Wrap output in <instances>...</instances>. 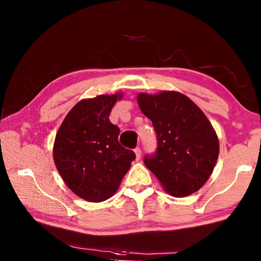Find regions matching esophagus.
Returning a JSON list of instances; mask_svg holds the SVG:
<instances>
[{"label":"esophagus","instance_id":"34e87169","mask_svg":"<svg viewBox=\"0 0 261 261\" xmlns=\"http://www.w3.org/2000/svg\"><path fill=\"white\" fill-rule=\"evenodd\" d=\"M134 152H135V154H136V159H137V160H139V159H140V155H141V151H140V148H139V147L135 148V149H134Z\"/></svg>","mask_w":261,"mask_h":261}]
</instances>
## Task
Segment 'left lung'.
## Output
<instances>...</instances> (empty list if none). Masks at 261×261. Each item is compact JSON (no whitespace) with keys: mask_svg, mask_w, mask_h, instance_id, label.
I'll return each mask as SVG.
<instances>
[{"mask_svg":"<svg viewBox=\"0 0 261 261\" xmlns=\"http://www.w3.org/2000/svg\"><path fill=\"white\" fill-rule=\"evenodd\" d=\"M139 108L152 121L158 149L144 163L161 187L174 197H187L202 188L219 158V138L204 112L176 91L139 93Z\"/></svg>","mask_w":261,"mask_h":261,"instance_id":"8db88e82","label":"left lung"}]
</instances>
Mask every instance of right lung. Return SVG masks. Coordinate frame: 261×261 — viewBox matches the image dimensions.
<instances>
[{
  "mask_svg": "<svg viewBox=\"0 0 261 261\" xmlns=\"http://www.w3.org/2000/svg\"><path fill=\"white\" fill-rule=\"evenodd\" d=\"M122 92L83 99L57 131L53 158L62 179L79 198L101 202L113 197L136 159L118 143L120 129L109 114Z\"/></svg>",
  "mask_w": 261,
  "mask_h": 261,
  "instance_id": "right-lung-1",
  "label": "right lung"
}]
</instances>
